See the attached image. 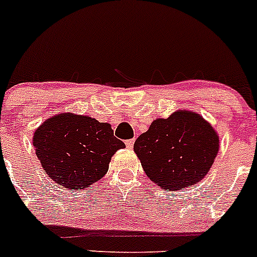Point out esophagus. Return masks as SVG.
<instances>
[{
    "mask_svg": "<svg viewBox=\"0 0 257 257\" xmlns=\"http://www.w3.org/2000/svg\"><path fill=\"white\" fill-rule=\"evenodd\" d=\"M125 146H126V148H133V146H134V139H128V141H125Z\"/></svg>",
    "mask_w": 257,
    "mask_h": 257,
    "instance_id": "obj_1",
    "label": "esophagus"
}]
</instances>
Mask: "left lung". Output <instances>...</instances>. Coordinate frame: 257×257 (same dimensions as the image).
<instances>
[{
  "label": "left lung",
  "mask_w": 257,
  "mask_h": 257,
  "mask_svg": "<svg viewBox=\"0 0 257 257\" xmlns=\"http://www.w3.org/2000/svg\"><path fill=\"white\" fill-rule=\"evenodd\" d=\"M218 148L220 139L212 125L189 110L156 119L134 143V152L148 178L168 191L202 181Z\"/></svg>",
  "instance_id": "obj_1"
}]
</instances>
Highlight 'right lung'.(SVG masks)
<instances>
[{
  "label": "right lung",
  "mask_w": 257,
  "mask_h": 257,
  "mask_svg": "<svg viewBox=\"0 0 257 257\" xmlns=\"http://www.w3.org/2000/svg\"><path fill=\"white\" fill-rule=\"evenodd\" d=\"M32 143L45 173L71 191L105 176L111 157L125 147L110 124L73 113L46 119L35 131Z\"/></svg>",
  "instance_id": "right-lung-1"
}]
</instances>
